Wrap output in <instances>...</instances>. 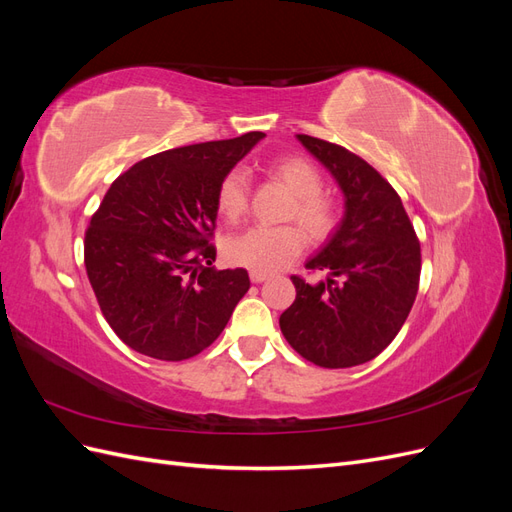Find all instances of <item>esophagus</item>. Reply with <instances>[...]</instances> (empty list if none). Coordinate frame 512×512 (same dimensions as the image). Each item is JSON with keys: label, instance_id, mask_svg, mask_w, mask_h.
Wrapping results in <instances>:
<instances>
[{"label": "esophagus", "instance_id": "1", "mask_svg": "<svg viewBox=\"0 0 512 512\" xmlns=\"http://www.w3.org/2000/svg\"><path fill=\"white\" fill-rule=\"evenodd\" d=\"M267 273H260V271H252L250 273V280L254 282V284H262V282H267Z\"/></svg>", "mask_w": 512, "mask_h": 512}]
</instances>
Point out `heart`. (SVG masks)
<instances>
[{
    "mask_svg": "<svg viewBox=\"0 0 512 512\" xmlns=\"http://www.w3.org/2000/svg\"><path fill=\"white\" fill-rule=\"evenodd\" d=\"M271 173L297 196L288 218L299 220L314 239H327L337 226L335 205L322 196V177L314 164L290 156L271 162ZM250 185L243 170L235 168L218 185V209L228 220H239L247 211ZM305 247L299 226H252L224 243V254L232 265L260 273H275L297 258Z\"/></svg>",
    "mask_w": 512,
    "mask_h": 512,
    "instance_id": "1",
    "label": "heart"
}]
</instances>
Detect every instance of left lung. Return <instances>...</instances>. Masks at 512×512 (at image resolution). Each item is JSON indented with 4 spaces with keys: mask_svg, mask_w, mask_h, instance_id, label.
Returning a JSON list of instances; mask_svg holds the SVG:
<instances>
[{
    "mask_svg": "<svg viewBox=\"0 0 512 512\" xmlns=\"http://www.w3.org/2000/svg\"><path fill=\"white\" fill-rule=\"evenodd\" d=\"M344 194V218L305 262L327 280L292 275L297 299L280 316L286 342L329 369L367 363L389 346L410 314L421 277V243L401 198L352 151L297 134Z\"/></svg>",
    "mask_w": 512,
    "mask_h": 512,
    "instance_id": "left-lung-1",
    "label": "left lung"
}]
</instances>
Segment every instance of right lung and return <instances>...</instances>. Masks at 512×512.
Instances as JSON below:
<instances>
[{
    "mask_svg": "<svg viewBox=\"0 0 512 512\" xmlns=\"http://www.w3.org/2000/svg\"><path fill=\"white\" fill-rule=\"evenodd\" d=\"M265 136L168 149L108 188L85 232V269L123 344L183 361L220 337L243 294L245 269L211 267L218 185Z\"/></svg>",
    "mask_w": 512,
    "mask_h": 512,
    "instance_id": "obj_1",
    "label": "right lung"
}]
</instances>
